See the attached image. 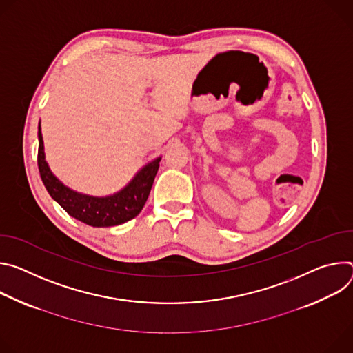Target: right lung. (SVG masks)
I'll list each match as a JSON object with an SVG mask.
<instances>
[{"instance_id":"add662e5","label":"right lung","mask_w":353,"mask_h":353,"mask_svg":"<svg viewBox=\"0 0 353 353\" xmlns=\"http://www.w3.org/2000/svg\"><path fill=\"white\" fill-rule=\"evenodd\" d=\"M37 136V165L41 178L50 196L71 217L92 227H110L123 224L134 219L141 212L144 203L147 202L157 171H159L161 159H157L147 164L121 192L106 198H95L71 190L52 174L45 160L41 125H39Z\"/></svg>"}]
</instances>
